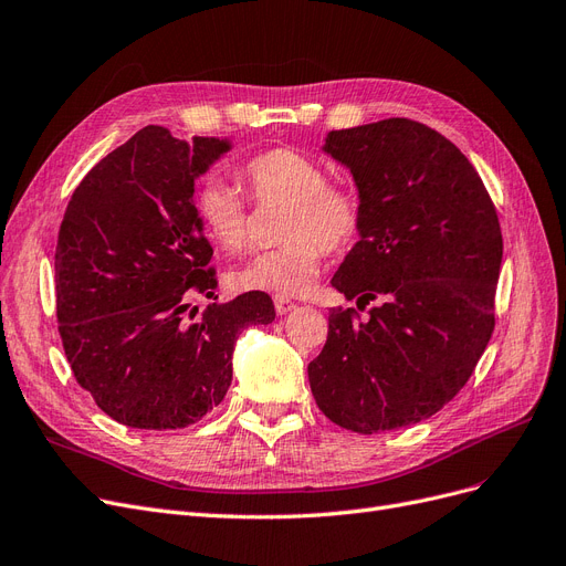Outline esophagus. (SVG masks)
<instances>
[{
  "label": "esophagus",
  "instance_id": "1",
  "mask_svg": "<svg viewBox=\"0 0 566 566\" xmlns=\"http://www.w3.org/2000/svg\"><path fill=\"white\" fill-rule=\"evenodd\" d=\"M296 305H294V301H289V298H282V296H275V312L280 317H284L286 312H291L294 310Z\"/></svg>",
  "mask_w": 566,
  "mask_h": 566
}]
</instances>
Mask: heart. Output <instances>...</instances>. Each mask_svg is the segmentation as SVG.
Listing matches in <instances>:
<instances>
[{
  "mask_svg": "<svg viewBox=\"0 0 566 566\" xmlns=\"http://www.w3.org/2000/svg\"><path fill=\"white\" fill-rule=\"evenodd\" d=\"M240 177L256 202L286 205L280 223L284 244L230 272V286L282 298L307 294L319 275L324 249L336 254L359 238V196L328 184L322 163L286 146L251 156ZM193 205L209 238L228 254H244L251 244L249 207L235 186L209 179L198 188Z\"/></svg>",
  "mask_w": 566,
  "mask_h": 566,
  "instance_id": "obj_1",
  "label": "heart"
}]
</instances>
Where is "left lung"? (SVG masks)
<instances>
[{
	"label": "left lung",
	"instance_id": "8db88e82",
	"mask_svg": "<svg viewBox=\"0 0 566 566\" xmlns=\"http://www.w3.org/2000/svg\"><path fill=\"white\" fill-rule=\"evenodd\" d=\"M324 151L359 188L361 230L331 284L361 319L328 312V338L307 366L319 410L343 429L410 427L462 389L494 331L504 240L469 158L429 125L385 118L331 130Z\"/></svg>",
	"mask_w": 566,
	"mask_h": 566
}]
</instances>
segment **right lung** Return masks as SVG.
<instances>
[{
    "instance_id": "add662e5",
    "label": "right lung",
    "mask_w": 566,
    "mask_h": 566,
    "mask_svg": "<svg viewBox=\"0 0 566 566\" xmlns=\"http://www.w3.org/2000/svg\"><path fill=\"white\" fill-rule=\"evenodd\" d=\"M230 151L146 125L81 179L55 247L57 331L76 382L135 429H184L233 380L240 331L275 319L263 291L182 315L217 272L196 214V179ZM217 301V298H214Z\"/></svg>"
}]
</instances>
